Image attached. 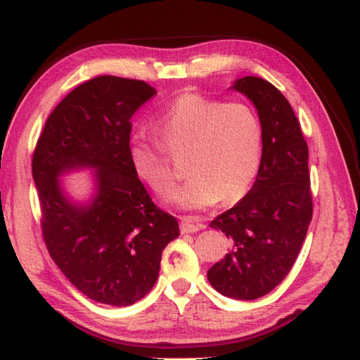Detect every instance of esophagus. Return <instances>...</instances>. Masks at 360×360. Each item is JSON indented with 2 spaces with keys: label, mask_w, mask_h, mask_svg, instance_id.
I'll return each mask as SVG.
<instances>
[{
  "label": "esophagus",
  "mask_w": 360,
  "mask_h": 360,
  "mask_svg": "<svg viewBox=\"0 0 360 360\" xmlns=\"http://www.w3.org/2000/svg\"><path fill=\"white\" fill-rule=\"evenodd\" d=\"M202 229H204L202 224H195L190 217H185V219L180 222L181 233H196V231L202 230Z\"/></svg>",
  "instance_id": "1"
}]
</instances>
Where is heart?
Wrapping results in <instances>:
<instances>
[{
    "instance_id": "obj_1",
    "label": "heart",
    "mask_w": 360,
    "mask_h": 360,
    "mask_svg": "<svg viewBox=\"0 0 360 360\" xmlns=\"http://www.w3.org/2000/svg\"><path fill=\"white\" fill-rule=\"evenodd\" d=\"M154 130L161 143L145 134L130 136L127 153L131 169L164 198L175 188L169 153L186 154L185 170L190 179L172 198L184 209L201 211L220 199L238 201L261 167L264 131L250 104L185 93L159 115Z\"/></svg>"
}]
</instances>
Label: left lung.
<instances>
[{
  "mask_svg": "<svg viewBox=\"0 0 360 360\" xmlns=\"http://www.w3.org/2000/svg\"><path fill=\"white\" fill-rule=\"evenodd\" d=\"M231 88L257 109L262 161L248 195L211 222L230 238L231 251L207 280L220 295L251 301L280 285L301 251L312 220L309 149L288 99L270 82L243 77Z\"/></svg>",
  "mask_w": 360,
  "mask_h": 360,
  "instance_id": "1",
  "label": "left lung"
}]
</instances>
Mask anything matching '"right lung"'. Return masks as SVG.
<instances>
[{
  "mask_svg": "<svg viewBox=\"0 0 360 360\" xmlns=\"http://www.w3.org/2000/svg\"><path fill=\"white\" fill-rule=\"evenodd\" d=\"M156 95L143 80L101 75L74 88L45 124L32 159L49 256L90 300L131 306L156 283L164 248L180 235L131 169V115ZM96 170V195L80 205L58 176Z\"/></svg>",
  "mask_w": 360,
  "mask_h": 360,
  "instance_id": "obj_1",
  "label": "right lung"
}]
</instances>
